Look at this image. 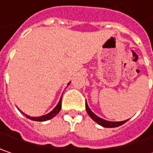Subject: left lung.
I'll return each mask as SVG.
<instances>
[{"label": "left lung", "instance_id": "left-lung-1", "mask_svg": "<svg viewBox=\"0 0 153 153\" xmlns=\"http://www.w3.org/2000/svg\"><path fill=\"white\" fill-rule=\"evenodd\" d=\"M86 110H87V112L89 115V117L93 120H95L97 124H99L100 126H102L104 128H116V127H120V126H121L122 124H124L125 122H127L128 120H123V121H109V120H105L98 117L97 115H96L90 110V108L88 107V104H87V101H86Z\"/></svg>", "mask_w": 153, "mask_h": 153}]
</instances>
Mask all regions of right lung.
<instances>
[{
  "label": "right lung",
  "instance_id": "right-lung-1",
  "mask_svg": "<svg viewBox=\"0 0 153 153\" xmlns=\"http://www.w3.org/2000/svg\"><path fill=\"white\" fill-rule=\"evenodd\" d=\"M69 84H70V82L68 83V85H69ZM61 103H62V98H60V100H59L58 104L56 105V106L50 112L47 113L45 115L40 116V117H31V116H29V115L25 114L23 111H21L22 113H24L25 116L27 119H29V120H34V121H46V120H48L54 118V117L60 111V110H61Z\"/></svg>",
  "mask_w": 153,
  "mask_h": 153
}]
</instances>
